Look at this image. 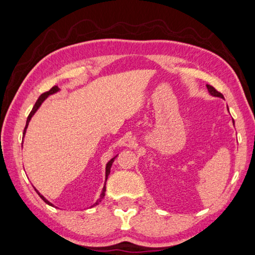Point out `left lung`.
I'll return each mask as SVG.
<instances>
[{
  "label": "left lung",
  "instance_id": "8db88e82",
  "mask_svg": "<svg viewBox=\"0 0 255 255\" xmlns=\"http://www.w3.org/2000/svg\"><path fill=\"white\" fill-rule=\"evenodd\" d=\"M207 88H208V92L210 93V95H212V96H214V97H220V98H223V99H224L223 95H222L221 93H219L214 87L210 86V85H207ZM228 109H229V108H228ZM233 125H234V121H233Z\"/></svg>",
  "mask_w": 255,
  "mask_h": 255
}]
</instances>
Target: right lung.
I'll return each instance as SVG.
<instances>
[{
    "label": "right lung",
    "mask_w": 255,
    "mask_h": 255,
    "mask_svg": "<svg viewBox=\"0 0 255 255\" xmlns=\"http://www.w3.org/2000/svg\"><path fill=\"white\" fill-rule=\"evenodd\" d=\"M59 91V88L57 87V86H54V87H52L51 89H49L48 92H46V93H44V94H42L41 96L38 97V99L36 101V103H35V105H34V107H33V109H32V112L29 113V115H28V117H27V121H26V126H25V128H24V131H23V138H24V136H25V132H26V128H27V126H28V123H29V121H31V118L33 117V115L36 113V111L37 109L39 108V106H41L42 105V103L45 101V99H46L49 95H53V94H55V93H57ZM117 157V156H116ZM116 157H114V158H112L111 160H109L108 162H107V164H106V180H107V178H108V176H109V173H111V167H112V164H113V162H114V160H115V158ZM35 191L37 192V194L39 197L42 198V200L45 202V203H47V204H49V206H52L53 207V204L49 202L48 200H46V199H45L41 193H39L36 189H35ZM105 192H106V182H105V186H104V188H103V191H102V193H101V198L98 199V200L96 201V203H94L92 207H95V206H97V204L102 201V199L105 197Z\"/></svg>",
    "instance_id": "obj_1"
}]
</instances>
